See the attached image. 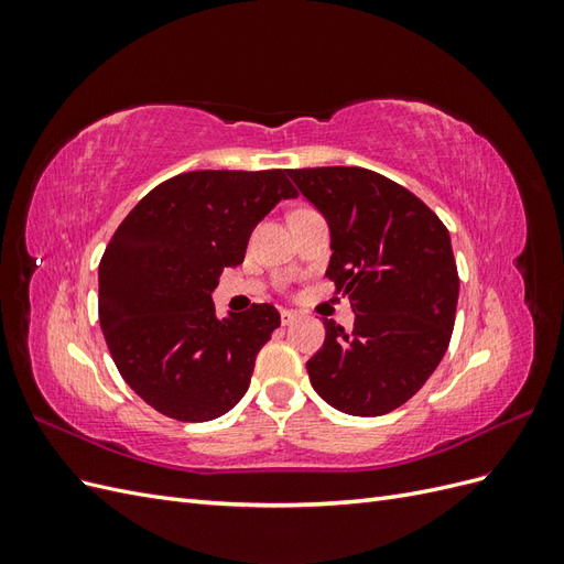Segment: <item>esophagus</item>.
Masks as SVG:
<instances>
[{"instance_id": "1", "label": "esophagus", "mask_w": 564, "mask_h": 564, "mask_svg": "<svg viewBox=\"0 0 564 564\" xmlns=\"http://www.w3.org/2000/svg\"><path fill=\"white\" fill-rule=\"evenodd\" d=\"M280 317H282V324H294L299 319V313H294V311H280Z\"/></svg>"}]
</instances>
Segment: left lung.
Listing matches in <instances>:
<instances>
[{
  "label": "left lung",
  "instance_id": "8db88e82",
  "mask_svg": "<svg viewBox=\"0 0 564 564\" xmlns=\"http://www.w3.org/2000/svg\"><path fill=\"white\" fill-rule=\"evenodd\" d=\"M332 230L327 278L355 311L352 332L324 319L311 357L317 395L352 416H381L416 395L447 352L458 299L449 230L433 209L362 166L289 169Z\"/></svg>",
  "mask_w": 564,
  "mask_h": 564
}]
</instances>
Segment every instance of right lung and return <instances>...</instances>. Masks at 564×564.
Segmentation results:
<instances>
[{"label":"right lung","instance_id":"obj_1","mask_svg":"<svg viewBox=\"0 0 564 564\" xmlns=\"http://www.w3.org/2000/svg\"><path fill=\"white\" fill-rule=\"evenodd\" d=\"M296 195L282 169L185 172L152 187L110 237L100 329L122 379L160 414L199 423L242 400L280 313L251 303L218 319L212 292L224 268L245 261L256 224Z\"/></svg>","mask_w":564,"mask_h":564}]
</instances>
